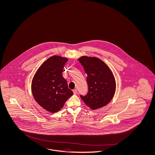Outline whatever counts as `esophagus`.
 I'll return each instance as SVG.
<instances>
[{
    "label": "esophagus",
    "instance_id": "1",
    "mask_svg": "<svg viewBox=\"0 0 155 155\" xmlns=\"http://www.w3.org/2000/svg\"><path fill=\"white\" fill-rule=\"evenodd\" d=\"M73 93H74V94H77V90L75 89L73 90Z\"/></svg>",
    "mask_w": 155,
    "mask_h": 155
}]
</instances>
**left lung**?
<instances>
[{"instance_id": "8db88e82", "label": "left lung", "mask_w": 155, "mask_h": 155, "mask_svg": "<svg viewBox=\"0 0 155 155\" xmlns=\"http://www.w3.org/2000/svg\"><path fill=\"white\" fill-rule=\"evenodd\" d=\"M87 75L88 93L80 95L84 103L92 110L107 105L113 99L116 90V82L111 71L103 61L94 57L79 58Z\"/></svg>"}]
</instances>
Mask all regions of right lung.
Instances as JSON below:
<instances>
[{
    "mask_svg": "<svg viewBox=\"0 0 155 155\" xmlns=\"http://www.w3.org/2000/svg\"><path fill=\"white\" fill-rule=\"evenodd\" d=\"M68 60L58 56L51 57L43 62L33 77L31 86L33 97L49 112L60 110L73 94L62 74Z\"/></svg>",
    "mask_w": 155,
    "mask_h": 155,
    "instance_id": "right-lung-1",
    "label": "right lung"
}]
</instances>
